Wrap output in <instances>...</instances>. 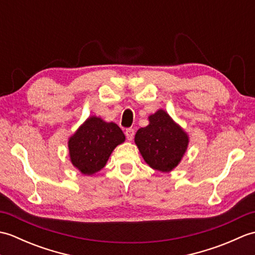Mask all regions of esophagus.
Returning a JSON list of instances; mask_svg holds the SVG:
<instances>
[{"mask_svg":"<svg viewBox=\"0 0 255 255\" xmlns=\"http://www.w3.org/2000/svg\"><path fill=\"white\" fill-rule=\"evenodd\" d=\"M125 133H126V137L128 140H132L133 136H134V130L132 128H127L126 131H125Z\"/></svg>","mask_w":255,"mask_h":255,"instance_id":"obj_1","label":"esophagus"}]
</instances>
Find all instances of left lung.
<instances>
[{
	"mask_svg": "<svg viewBox=\"0 0 255 255\" xmlns=\"http://www.w3.org/2000/svg\"><path fill=\"white\" fill-rule=\"evenodd\" d=\"M134 142L143 160L154 170L170 172L180 163L188 145V136L163 110L149 116V125L140 128Z\"/></svg>",
	"mask_w": 255,
	"mask_h": 255,
	"instance_id": "left-lung-1",
	"label": "left lung"
}]
</instances>
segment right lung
Listing matches in <instances>:
<instances>
[{
    "instance_id": "1",
    "label": "right lung",
    "mask_w": 255,
    "mask_h": 255,
    "mask_svg": "<svg viewBox=\"0 0 255 255\" xmlns=\"http://www.w3.org/2000/svg\"><path fill=\"white\" fill-rule=\"evenodd\" d=\"M124 141L125 134L115 123L91 116L69 139L70 160L81 173L92 175L105 166L113 150Z\"/></svg>"
}]
</instances>
